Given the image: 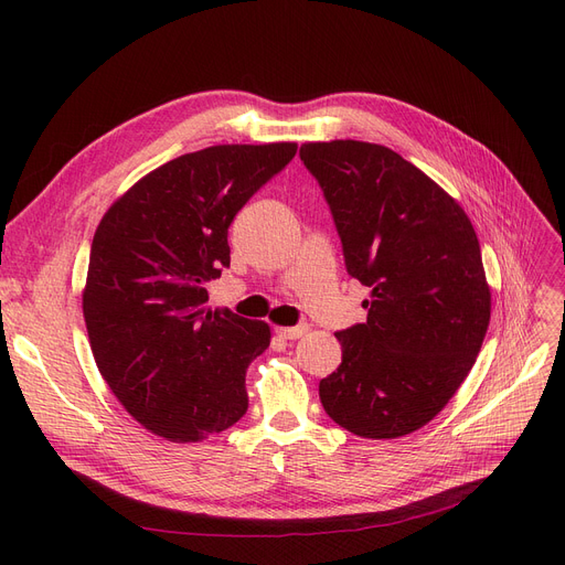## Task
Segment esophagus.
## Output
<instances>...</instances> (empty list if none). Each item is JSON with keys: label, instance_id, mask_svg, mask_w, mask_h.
Wrapping results in <instances>:
<instances>
[{"label": "esophagus", "instance_id": "esophagus-1", "mask_svg": "<svg viewBox=\"0 0 565 565\" xmlns=\"http://www.w3.org/2000/svg\"><path fill=\"white\" fill-rule=\"evenodd\" d=\"M309 332V324H295V328H277V334L281 337V339H300V337H305Z\"/></svg>", "mask_w": 565, "mask_h": 565}]
</instances>
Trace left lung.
<instances>
[{"mask_svg": "<svg viewBox=\"0 0 565 565\" xmlns=\"http://www.w3.org/2000/svg\"><path fill=\"white\" fill-rule=\"evenodd\" d=\"M300 158L330 205L348 275L371 288L366 322L337 332L341 364L320 380V403L360 437L409 435L451 401L488 332L477 231L387 146L309 141Z\"/></svg>", "mask_w": 565, "mask_h": 565, "instance_id": "8db88e82", "label": "left lung"}]
</instances>
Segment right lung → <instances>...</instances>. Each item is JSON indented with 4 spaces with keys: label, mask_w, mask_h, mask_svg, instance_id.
Masks as SVG:
<instances>
[{
    "label": "right lung",
    "mask_w": 565,
    "mask_h": 565,
    "mask_svg": "<svg viewBox=\"0 0 565 565\" xmlns=\"http://www.w3.org/2000/svg\"><path fill=\"white\" fill-rule=\"evenodd\" d=\"M298 143H224L146 173L100 220L82 309L100 375L153 435L201 441L243 419L270 328L207 307L228 226Z\"/></svg>",
    "instance_id": "add662e5"
}]
</instances>
